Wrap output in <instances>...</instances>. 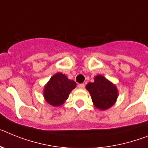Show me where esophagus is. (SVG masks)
<instances>
[{
	"label": "esophagus",
	"instance_id": "34e87169",
	"mask_svg": "<svg viewBox=\"0 0 148 148\" xmlns=\"http://www.w3.org/2000/svg\"><path fill=\"white\" fill-rule=\"evenodd\" d=\"M78 88H79V89H83V88H85V84L84 83H82V84L78 85Z\"/></svg>",
	"mask_w": 148,
	"mask_h": 148
}]
</instances>
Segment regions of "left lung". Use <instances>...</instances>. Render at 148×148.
Returning a JSON list of instances; mask_svg holds the SVG:
<instances>
[{"mask_svg": "<svg viewBox=\"0 0 148 148\" xmlns=\"http://www.w3.org/2000/svg\"><path fill=\"white\" fill-rule=\"evenodd\" d=\"M93 83H88L86 88L92 97L94 106L100 110H106L115 104L119 92L116 86L101 74L95 76Z\"/></svg>", "mask_w": 148, "mask_h": 148, "instance_id": "left-lung-1", "label": "left lung"}]
</instances>
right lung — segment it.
Instances as JSON below:
<instances>
[{
    "label": "right lung",
    "mask_w": 148,
    "mask_h": 148,
    "mask_svg": "<svg viewBox=\"0 0 148 148\" xmlns=\"http://www.w3.org/2000/svg\"><path fill=\"white\" fill-rule=\"evenodd\" d=\"M76 86L77 83L69 79L65 74L56 73L44 87V98L51 106H60L69 98V94Z\"/></svg>",
    "instance_id": "right-lung-1"
}]
</instances>
